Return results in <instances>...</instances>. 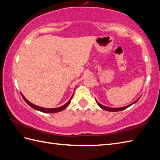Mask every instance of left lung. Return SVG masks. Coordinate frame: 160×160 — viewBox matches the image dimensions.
<instances>
[{"label":"left lung","instance_id":"left-lung-1","mask_svg":"<svg viewBox=\"0 0 160 160\" xmlns=\"http://www.w3.org/2000/svg\"><path fill=\"white\" fill-rule=\"evenodd\" d=\"M140 99V98H138V100H135L134 102H132V103H131V104H130L129 105H128V106H126V107H120V108H111V107H106V106H104V105H102V104H100L99 102H98L96 100V102H97V104H98V106H99L100 107H101L102 108V109H104V110H106V111H111V112H115V111H122V110H124V109H125V108H128V107H129L130 106H131L132 104H133L134 103H135V102H138V100Z\"/></svg>","mask_w":160,"mask_h":160}]
</instances>
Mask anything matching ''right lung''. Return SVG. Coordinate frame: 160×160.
<instances>
[{
  "label": "right lung",
  "mask_w": 160,
  "mask_h": 160,
  "mask_svg": "<svg viewBox=\"0 0 160 160\" xmlns=\"http://www.w3.org/2000/svg\"><path fill=\"white\" fill-rule=\"evenodd\" d=\"M21 95H22V98H23V100H25V101L26 102V103L28 104L29 105V106L31 107L32 108H34V109H36V110H37V111L43 112V113H58V112L62 111V110H64V108H65L68 106V105L69 104V103L71 102V99H72V97H73V95H72V96L71 97L69 100L65 104H64L63 106H62V107H58V108H43V107H38V106H36V105L31 103L29 101H28V100L26 99V98H25V96H24L22 94H21Z\"/></svg>",
  "instance_id": "obj_1"
}]
</instances>
